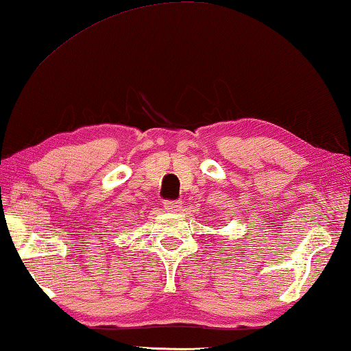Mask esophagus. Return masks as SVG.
Here are the masks:
<instances>
[{"label":"esophagus","mask_w":351,"mask_h":351,"mask_svg":"<svg viewBox=\"0 0 351 351\" xmlns=\"http://www.w3.org/2000/svg\"><path fill=\"white\" fill-rule=\"evenodd\" d=\"M164 207H165V210H169L171 213H176V212L181 210L182 203H181V201H165Z\"/></svg>","instance_id":"obj_1"}]
</instances>
